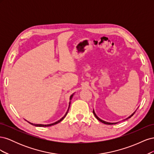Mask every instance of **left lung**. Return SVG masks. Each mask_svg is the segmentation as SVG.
Returning <instances> with one entry per match:
<instances>
[{"label": "left lung", "instance_id": "8db88e82", "mask_svg": "<svg viewBox=\"0 0 154 154\" xmlns=\"http://www.w3.org/2000/svg\"><path fill=\"white\" fill-rule=\"evenodd\" d=\"M135 112H136V111L134 112L131 115V116H130L128 118H127V119H128V118H131L132 116L135 114ZM93 114H94V115L95 116V117L96 118V119H97V120H99L100 122H101V123H104V124H106V125H114V124H116V123H109V122H105V121H103V120H102V119H101L100 118H98L97 116V115L96 114V113H95V112H94V110H93Z\"/></svg>", "mask_w": 154, "mask_h": 154}]
</instances>
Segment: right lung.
Instances as JSON below:
<instances>
[{"mask_svg":"<svg viewBox=\"0 0 154 154\" xmlns=\"http://www.w3.org/2000/svg\"><path fill=\"white\" fill-rule=\"evenodd\" d=\"M73 95H74V94H72L71 96H70V100H72V96H73ZM70 105H71V101H69V108H68V110H67V112L66 113V114L64 115V116L63 117H62L61 119H60V120H58V121H57V122H55V123H51V124H49V125H42V124H33V123H30V122H28L29 123H30V124H31V125H35V126H36V127H50V126H52V125H56V124H57V123H60V122H62V121L64 119V118L66 117V116H67V113H68V110H69V106H70Z\"/></svg>","mask_w":154,"mask_h":154,"instance_id":"right-lung-1","label":"right lung"}]
</instances>
